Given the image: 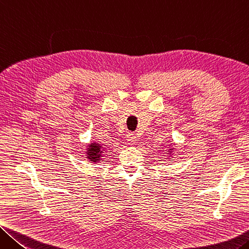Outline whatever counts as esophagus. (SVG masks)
<instances>
[{"label":"esophagus","mask_w":249,"mask_h":249,"mask_svg":"<svg viewBox=\"0 0 249 249\" xmlns=\"http://www.w3.org/2000/svg\"><path fill=\"white\" fill-rule=\"evenodd\" d=\"M127 142H128V144H130V145L136 144V142H137L136 134H134V133H129L128 136H127Z\"/></svg>","instance_id":"obj_1"}]
</instances>
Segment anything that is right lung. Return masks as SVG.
Masks as SVG:
<instances>
[{
	"label": "right lung",
	"instance_id": "obj_1",
	"mask_svg": "<svg viewBox=\"0 0 249 249\" xmlns=\"http://www.w3.org/2000/svg\"><path fill=\"white\" fill-rule=\"evenodd\" d=\"M103 151L104 148H101V145L99 143H91L88 148V159H90L93 162L99 161V159L103 157L101 156Z\"/></svg>",
	"mask_w": 249,
	"mask_h": 249
}]
</instances>
